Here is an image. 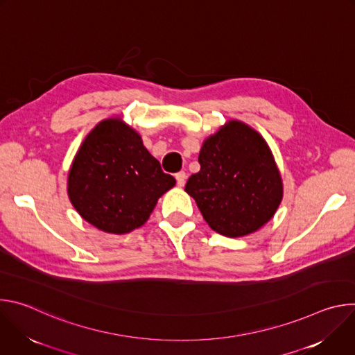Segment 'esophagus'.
<instances>
[{
    "mask_svg": "<svg viewBox=\"0 0 355 355\" xmlns=\"http://www.w3.org/2000/svg\"><path fill=\"white\" fill-rule=\"evenodd\" d=\"M185 178H187V174L184 171H180L175 174V180H177V185L178 187H184L185 184Z\"/></svg>",
    "mask_w": 355,
    "mask_h": 355,
    "instance_id": "esophagus-1",
    "label": "esophagus"
}]
</instances>
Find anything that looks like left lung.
<instances>
[{
    "mask_svg": "<svg viewBox=\"0 0 355 355\" xmlns=\"http://www.w3.org/2000/svg\"><path fill=\"white\" fill-rule=\"evenodd\" d=\"M200 170L185 191L212 230L227 237L257 232L277 212L282 180L263 136L230 121L209 136L199 151Z\"/></svg>",
    "mask_w": 355,
    "mask_h": 355,
    "instance_id": "8db88e82",
    "label": "left lung"
}]
</instances>
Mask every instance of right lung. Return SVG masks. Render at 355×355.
<instances>
[{
	"label": "right lung",
	"instance_id": "obj_1",
	"mask_svg": "<svg viewBox=\"0 0 355 355\" xmlns=\"http://www.w3.org/2000/svg\"><path fill=\"white\" fill-rule=\"evenodd\" d=\"M175 185L119 118L101 121L73 160L67 192L80 216L96 229L125 234L146 223L159 198Z\"/></svg>",
	"mask_w": 355,
	"mask_h": 355
}]
</instances>
